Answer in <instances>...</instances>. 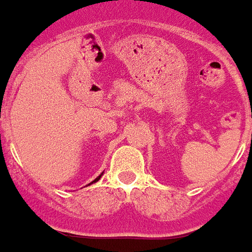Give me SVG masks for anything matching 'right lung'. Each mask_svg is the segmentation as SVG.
I'll return each instance as SVG.
<instances>
[{"label":"right lung","instance_id":"1","mask_svg":"<svg viewBox=\"0 0 252 252\" xmlns=\"http://www.w3.org/2000/svg\"><path fill=\"white\" fill-rule=\"evenodd\" d=\"M102 175H103V172H102L101 175H99V176H98V177H96L95 180H93V181H91V183H90V184H94V183H96V181H98V180H99V179H101V176H102ZM90 184H89V186H90Z\"/></svg>","mask_w":252,"mask_h":252}]
</instances>
